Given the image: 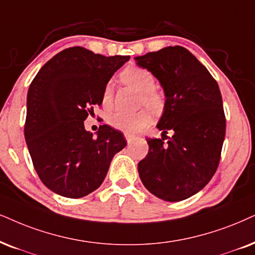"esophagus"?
Here are the masks:
<instances>
[{"label":"esophagus","mask_w":255,"mask_h":255,"mask_svg":"<svg viewBox=\"0 0 255 255\" xmlns=\"http://www.w3.org/2000/svg\"><path fill=\"white\" fill-rule=\"evenodd\" d=\"M125 137H126V140H127L128 144L133 143V141L135 140V136H133V135H130V134H125Z\"/></svg>","instance_id":"34e87169"}]
</instances>
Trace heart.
<instances>
[{"label": "heart", "mask_w": 255, "mask_h": 255, "mask_svg": "<svg viewBox=\"0 0 255 255\" xmlns=\"http://www.w3.org/2000/svg\"><path fill=\"white\" fill-rule=\"evenodd\" d=\"M122 82L136 88L142 93L141 102L147 105L154 112H160L163 108V99L155 89V77L148 69L138 66H128L120 74ZM113 89L112 85L105 86L102 92L101 101L104 108L108 109L112 106ZM109 125L117 129L129 134L138 133L151 121V113L149 109H142L137 113L118 112L109 118Z\"/></svg>", "instance_id": "obj_1"}]
</instances>
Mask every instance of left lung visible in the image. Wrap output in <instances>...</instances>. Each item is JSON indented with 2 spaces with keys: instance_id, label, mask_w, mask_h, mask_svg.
Listing matches in <instances>:
<instances>
[{
  "instance_id": "obj_1",
  "label": "left lung",
  "mask_w": 255,
  "mask_h": 255,
  "mask_svg": "<svg viewBox=\"0 0 255 255\" xmlns=\"http://www.w3.org/2000/svg\"><path fill=\"white\" fill-rule=\"evenodd\" d=\"M136 64L156 77L165 92V107L156 127L167 143L147 138L149 151L137 165L151 194L181 201L201 191L214 175L226 133L220 89L191 51L175 46L135 57Z\"/></svg>"
}]
</instances>
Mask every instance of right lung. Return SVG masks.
<instances>
[{
  "mask_svg": "<svg viewBox=\"0 0 255 255\" xmlns=\"http://www.w3.org/2000/svg\"><path fill=\"white\" fill-rule=\"evenodd\" d=\"M128 60L72 47L48 61L29 86L25 142L38 178L56 194L79 199L94 192L127 144L111 126H100L94 136L83 121Z\"/></svg>",
  "mask_w": 255,
  "mask_h": 255,
  "instance_id": "add662e5",
  "label": "right lung"
}]
</instances>
